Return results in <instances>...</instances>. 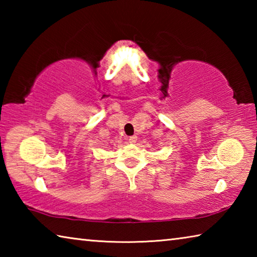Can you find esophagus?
<instances>
[{
    "label": "esophagus",
    "instance_id": "esophagus-1",
    "mask_svg": "<svg viewBox=\"0 0 257 257\" xmlns=\"http://www.w3.org/2000/svg\"><path fill=\"white\" fill-rule=\"evenodd\" d=\"M128 141H129V143H132V144H134V143L137 142V136H130Z\"/></svg>",
    "mask_w": 257,
    "mask_h": 257
}]
</instances>
